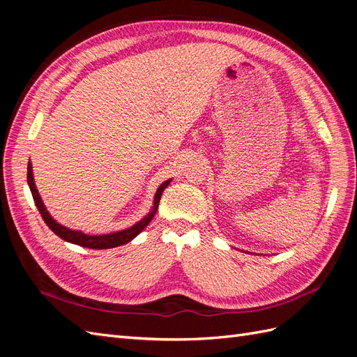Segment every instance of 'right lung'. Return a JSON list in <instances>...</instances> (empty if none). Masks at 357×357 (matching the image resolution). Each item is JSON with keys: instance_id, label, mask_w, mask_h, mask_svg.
Listing matches in <instances>:
<instances>
[{"instance_id": "right-lung-1", "label": "right lung", "mask_w": 357, "mask_h": 357, "mask_svg": "<svg viewBox=\"0 0 357 357\" xmlns=\"http://www.w3.org/2000/svg\"><path fill=\"white\" fill-rule=\"evenodd\" d=\"M28 185H29V189H31V193H32V198H34V202L37 205V208L41 214L43 220L46 222V225L49 226V228L55 232L58 236H61L62 240H66L68 243H73V244H77V245H82V247H88V248H98V250H102V248H113V247H117V245H122V244H126L131 240H134L135 236L142 232L146 226L150 223V220H152L155 218V214L158 211V207H159V201H160V197H162V192H164V189L169 185L171 180H167L165 183H162V185L159 186L156 195H155V202H153V208L152 211H150L146 218L143 220H139L138 223H135L134 226H131L129 229H125V231H121V232H113V234H105V235H88V234H83L80 231H73V229H68L66 228V226L59 225L56 220L52 219V215L49 214V211L46 210L45 204H43L38 192H37V188H36V183H34V178H32V167L31 164H28Z\"/></svg>"}]
</instances>
